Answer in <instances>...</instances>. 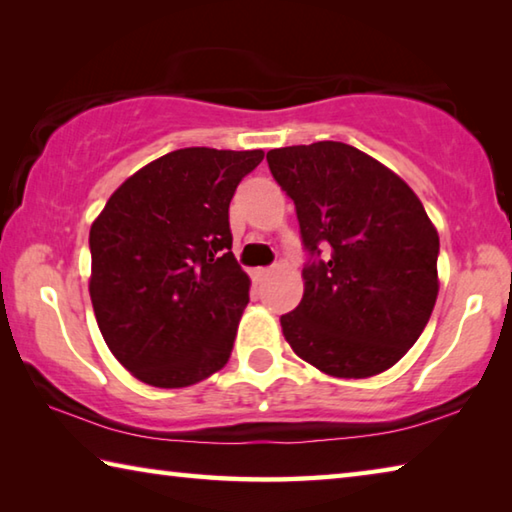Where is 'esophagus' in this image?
<instances>
[{
    "label": "esophagus",
    "mask_w": 512,
    "mask_h": 512,
    "mask_svg": "<svg viewBox=\"0 0 512 512\" xmlns=\"http://www.w3.org/2000/svg\"><path fill=\"white\" fill-rule=\"evenodd\" d=\"M268 273H271V268H255V271H253V277H255V280H264V277H268Z\"/></svg>",
    "instance_id": "1"
}]
</instances>
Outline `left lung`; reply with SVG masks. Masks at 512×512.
Returning a JSON list of instances; mask_svg holds the SVG:
<instances>
[{
	"instance_id": "left-lung-1",
	"label": "left lung",
	"mask_w": 512,
	"mask_h": 512,
	"mask_svg": "<svg viewBox=\"0 0 512 512\" xmlns=\"http://www.w3.org/2000/svg\"><path fill=\"white\" fill-rule=\"evenodd\" d=\"M268 169L296 205L305 296L280 318L293 352L332 377L395 366L438 296V232L420 198L384 164L343 142L284 146Z\"/></svg>"
}]
</instances>
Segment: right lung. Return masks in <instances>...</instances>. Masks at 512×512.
<instances>
[{"mask_svg": "<svg viewBox=\"0 0 512 512\" xmlns=\"http://www.w3.org/2000/svg\"><path fill=\"white\" fill-rule=\"evenodd\" d=\"M264 151H171L108 198L90 228V298L103 341L155 388H183L230 359L248 305L230 201Z\"/></svg>", "mask_w": 512, "mask_h": 512, "instance_id": "1", "label": "right lung"}]
</instances>
